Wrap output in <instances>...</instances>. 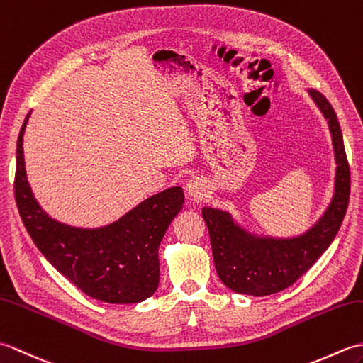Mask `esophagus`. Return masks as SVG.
Listing matches in <instances>:
<instances>
[{
	"instance_id": "esophagus-1",
	"label": "esophagus",
	"mask_w": 363,
	"mask_h": 363,
	"mask_svg": "<svg viewBox=\"0 0 363 363\" xmlns=\"http://www.w3.org/2000/svg\"><path fill=\"white\" fill-rule=\"evenodd\" d=\"M204 189H206L204 182L199 179V177H191V179H189L186 184V190H187L189 196L195 198V199H199L204 195Z\"/></svg>"
}]
</instances>
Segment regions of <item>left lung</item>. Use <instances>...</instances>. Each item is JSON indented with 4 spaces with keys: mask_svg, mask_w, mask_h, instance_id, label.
I'll use <instances>...</instances> for the list:
<instances>
[{
    "mask_svg": "<svg viewBox=\"0 0 363 363\" xmlns=\"http://www.w3.org/2000/svg\"><path fill=\"white\" fill-rule=\"evenodd\" d=\"M328 120L335 154L334 196L323 217L304 234L291 238L257 237L235 225L225 211L204 207L212 254L221 282L235 293L267 296L295 284L333 243L350 203L351 176L337 113L317 90H309Z\"/></svg>",
    "mask_w": 363,
    "mask_h": 363,
    "instance_id": "8db88e82",
    "label": "left lung"
}]
</instances>
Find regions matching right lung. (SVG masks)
<instances>
[{
	"label": "right lung",
	"mask_w": 363,
	"mask_h": 363,
	"mask_svg": "<svg viewBox=\"0 0 363 363\" xmlns=\"http://www.w3.org/2000/svg\"><path fill=\"white\" fill-rule=\"evenodd\" d=\"M20 129L15 168V201L23 225L46 260L86 295L111 304H134L159 285V245L184 204L181 187L146 198L103 228H73L52 220L29 187Z\"/></svg>",
	"instance_id": "right-lung-1"
}]
</instances>
